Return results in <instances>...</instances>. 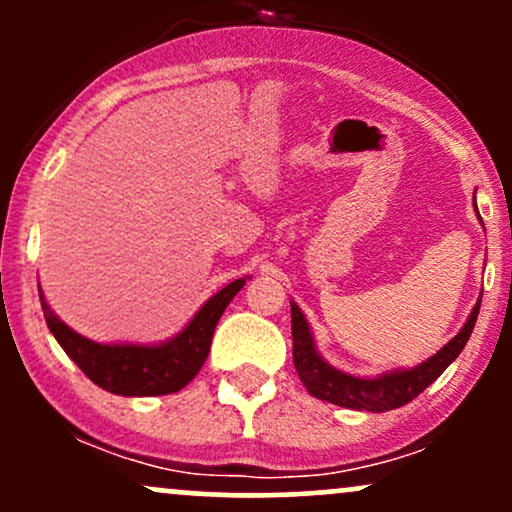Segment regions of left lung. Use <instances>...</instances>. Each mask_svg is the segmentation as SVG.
Returning a JSON list of instances; mask_svg holds the SVG:
<instances>
[{
    "label": "left lung",
    "instance_id": "left-lung-1",
    "mask_svg": "<svg viewBox=\"0 0 512 512\" xmlns=\"http://www.w3.org/2000/svg\"><path fill=\"white\" fill-rule=\"evenodd\" d=\"M481 298L469 313L467 322L455 337L450 339L438 354H433L421 366L409 370H392V373L378 375V378H356V375L342 373L332 368L320 354H317L313 334H310L308 320L301 308L291 303V334H293V366L305 390L317 399L337 404V407L358 409V411H390L419 397L433 380L440 378L445 368L460 356L467 344L469 334L477 322Z\"/></svg>",
    "mask_w": 512,
    "mask_h": 512
}]
</instances>
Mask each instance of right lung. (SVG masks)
Masks as SVG:
<instances>
[{
	"label": "right lung",
	"mask_w": 512,
	"mask_h": 512,
	"mask_svg": "<svg viewBox=\"0 0 512 512\" xmlns=\"http://www.w3.org/2000/svg\"><path fill=\"white\" fill-rule=\"evenodd\" d=\"M245 279H236L209 298L190 325L168 342L156 346L137 344H98L76 334L72 327L50 310L40 291L45 322L50 332L67 351V356L103 390L122 397H154L178 392L190 383L204 366L209 356L211 337H214L216 322L233 301V296L243 289Z\"/></svg>",
	"instance_id": "right-lung-1"
}]
</instances>
